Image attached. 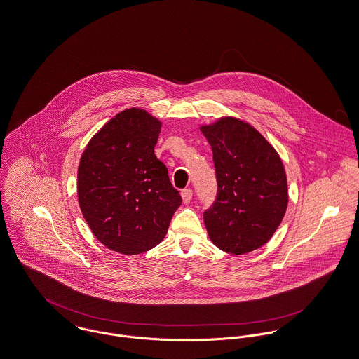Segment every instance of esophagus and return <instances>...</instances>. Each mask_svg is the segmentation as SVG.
<instances>
[{"label": "esophagus", "instance_id": "esophagus-1", "mask_svg": "<svg viewBox=\"0 0 359 359\" xmlns=\"http://www.w3.org/2000/svg\"><path fill=\"white\" fill-rule=\"evenodd\" d=\"M182 198H183L184 203H190V201L193 199V190L191 189H184L182 191Z\"/></svg>", "mask_w": 359, "mask_h": 359}]
</instances>
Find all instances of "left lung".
<instances>
[{
  "mask_svg": "<svg viewBox=\"0 0 359 359\" xmlns=\"http://www.w3.org/2000/svg\"><path fill=\"white\" fill-rule=\"evenodd\" d=\"M213 151L217 195L203 213L212 242L225 252L246 254L264 246L288 203L283 163L254 127L225 117L201 128Z\"/></svg>",
  "mask_w": 359,
  "mask_h": 359,
  "instance_id": "obj_1",
  "label": "left lung"
}]
</instances>
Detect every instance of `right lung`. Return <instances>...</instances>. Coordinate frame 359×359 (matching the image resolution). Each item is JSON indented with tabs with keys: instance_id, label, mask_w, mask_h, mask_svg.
Listing matches in <instances>:
<instances>
[{
	"instance_id": "1",
	"label": "right lung",
	"mask_w": 359,
	"mask_h": 359,
	"mask_svg": "<svg viewBox=\"0 0 359 359\" xmlns=\"http://www.w3.org/2000/svg\"><path fill=\"white\" fill-rule=\"evenodd\" d=\"M161 123L142 109L111 118L88 142L78 169L83 217L107 248L134 255L163 242L182 205L154 154Z\"/></svg>"
}]
</instances>
